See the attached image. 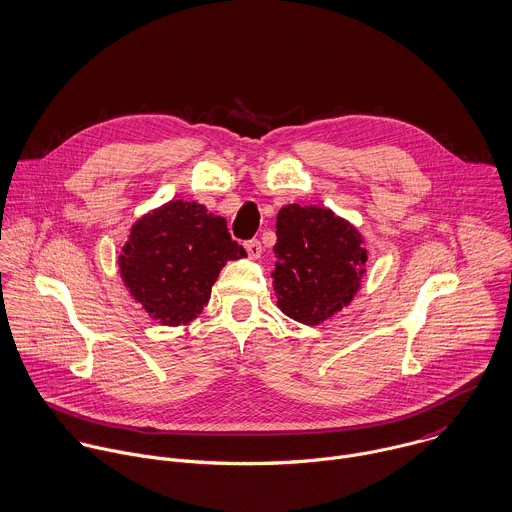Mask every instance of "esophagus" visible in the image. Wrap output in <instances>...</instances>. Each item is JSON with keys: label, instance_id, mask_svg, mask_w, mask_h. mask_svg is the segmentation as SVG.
<instances>
[{"label": "esophagus", "instance_id": "34e87169", "mask_svg": "<svg viewBox=\"0 0 512 512\" xmlns=\"http://www.w3.org/2000/svg\"><path fill=\"white\" fill-rule=\"evenodd\" d=\"M244 248H246L248 256L254 258V260L262 256V244H260V240H256V238H254V240H248V242L244 244Z\"/></svg>", "mask_w": 512, "mask_h": 512}]
</instances>
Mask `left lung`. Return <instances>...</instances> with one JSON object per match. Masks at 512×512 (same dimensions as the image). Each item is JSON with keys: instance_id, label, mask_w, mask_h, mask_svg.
<instances>
[{"instance_id": "left-lung-1", "label": "left lung", "mask_w": 512, "mask_h": 512, "mask_svg": "<svg viewBox=\"0 0 512 512\" xmlns=\"http://www.w3.org/2000/svg\"><path fill=\"white\" fill-rule=\"evenodd\" d=\"M278 308L302 322L320 324L356 294L368 260L352 224L328 208L288 204L276 218Z\"/></svg>"}]
</instances>
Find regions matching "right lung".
<instances>
[{
  "mask_svg": "<svg viewBox=\"0 0 512 512\" xmlns=\"http://www.w3.org/2000/svg\"><path fill=\"white\" fill-rule=\"evenodd\" d=\"M244 256L246 250L230 238L222 216L202 204L174 200L132 226L120 272L152 318L178 326L208 304L224 264Z\"/></svg>",
  "mask_w": 512,
  "mask_h": 512,
  "instance_id": "add662e5",
  "label": "right lung"
}]
</instances>
